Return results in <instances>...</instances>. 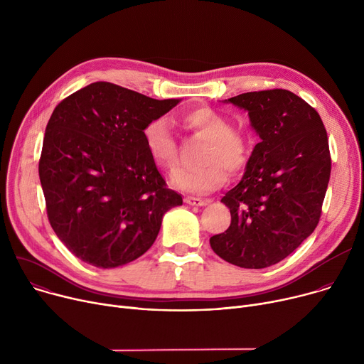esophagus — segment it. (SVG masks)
<instances>
[{
    "mask_svg": "<svg viewBox=\"0 0 364 364\" xmlns=\"http://www.w3.org/2000/svg\"><path fill=\"white\" fill-rule=\"evenodd\" d=\"M185 203L189 205H195V207H204L208 204V201L201 200V198H195V197H186Z\"/></svg>",
    "mask_w": 364,
    "mask_h": 364,
    "instance_id": "1",
    "label": "esophagus"
}]
</instances>
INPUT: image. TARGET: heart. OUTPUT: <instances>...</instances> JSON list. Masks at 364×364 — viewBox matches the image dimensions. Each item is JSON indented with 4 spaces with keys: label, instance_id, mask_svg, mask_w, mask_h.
Masks as SVG:
<instances>
[{
    "label": "heart",
    "instance_id": "1",
    "mask_svg": "<svg viewBox=\"0 0 364 364\" xmlns=\"http://www.w3.org/2000/svg\"><path fill=\"white\" fill-rule=\"evenodd\" d=\"M185 122L198 138L207 141L203 151L201 169L181 171L173 176V183L188 192H210L221 186L228 173L236 175L242 172L252 153L250 138L233 129L230 121L208 106L189 110ZM144 143L151 159L166 167L176 169L179 164V153L171 125L166 118H156L144 128Z\"/></svg>",
    "mask_w": 364,
    "mask_h": 364
}]
</instances>
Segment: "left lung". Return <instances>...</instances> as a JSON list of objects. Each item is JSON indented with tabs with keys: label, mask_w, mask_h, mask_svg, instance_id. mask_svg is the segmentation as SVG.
Here are the masks:
<instances>
[{
	"label": "left lung",
	"mask_w": 364,
	"mask_h": 364,
	"mask_svg": "<svg viewBox=\"0 0 364 364\" xmlns=\"http://www.w3.org/2000/svg\"><path fill=\"white\" fill-rule=\"evenodd\" d=\"M249 115L259 135L242 181L221 203L230 210L214 252L242 268H267L289 257L319 223L331 175L328 136L318 112L283 89L225 100Z\"/></svg>",
	"instance_id": "1"
}]
</instances>
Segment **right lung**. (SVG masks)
Instances as JSON below:
<instances>
[{
  "label": "right lung",
  "instance_id": "obj_1",
  "mask_svg": "<svg viewBox=\"0 0 364 364\" xmlns=\"http://www.w3.org/2000/svg\"><path fill=\"white\" fill-rule=\"evenodd\" d=\"M179 102L97 81L52 112L39 178L50 226L78 259L132 262L154 243L166 211L182 205L144 143L147 124Z\"/></svg>",
  "mask_w": 364,
  "mask_h": 364
}]
</instances>
